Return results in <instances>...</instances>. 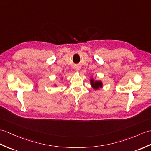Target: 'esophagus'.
<instances>
[{
    "label": "esophagus",
    "mask_w": 151,
    "mask_h": 151,
    "mask_svg": "<svg viewBox=\"0 0 151 151\" xmlns=\"http://www.w3.org/2000/svg\"><path fill=\"white\" fill-rule=\"evenodd\" d=\"M74 69H75V70L76 71H78L79 70H80V67H78V66H75V67L74 68Z\"/></svg>",
    "instance_id": "esophagus-1"
}]
</instances>
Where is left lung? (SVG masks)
<instances>
[{"label":"left lung","mask_w":151,"mask_h":151,"mask_svg":"<svg viewBox=\"0 0 151 151\" xmlns=\"http://www.w3.org/2000/svg\"><path fill=\"white\" fill-rule=\"evenodd\" d=\"M90 82L93 88H94L95 90L102 87V82H101L100 80H96V81H94V79L91 78L90 80Z\"/></svg>","instance_id":"obj_1"}]
</instances>
